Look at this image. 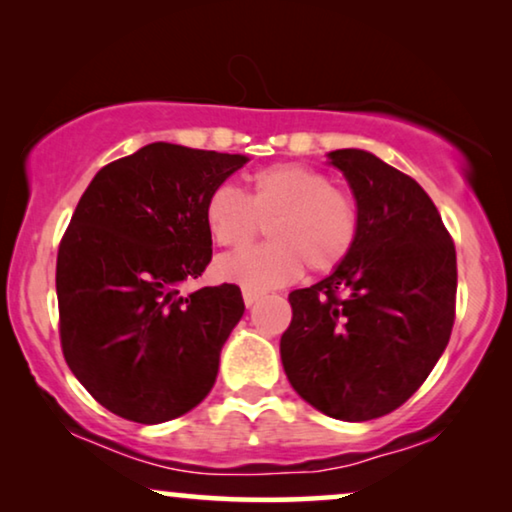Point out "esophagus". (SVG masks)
<instances>
[{"instance_id":"1","label":"esophagus","mask_w":512,"mask_h":512,"mask_svg":"<svg viewBox=\"0 0 512 512\" xmlns=\"http://www.w3.org/2000/svg\"><path fill=\"white\" fill-rule=\"evenodd\" d=\"M261 296H263V293L256 291V289H242V298H244V305H247V307L254 305Z\"/></svg>"}]
</instances>
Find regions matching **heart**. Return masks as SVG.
Wrapping results in <instances>:
<instances>
[{
  "mask_svg": "<svg viewBox=\"0 0 512 512\" xmlns=\"http://www.w3.org/2000/svg\"><path fill=\"white\" fill-rule=\"evenodd\" d=\"M268 223L270 244L216 261V272L244 289H275L296 282L305 265L328 275L356 247L361 216L354 198L328 174L300 163L263 167L249 177L244 195L235 186L212 188L205 226L219 247H244Z\"/></svg>",
  "mask_w": 512,
  "mask_h": 512,
  "instance_id": "heart-1",
  "label": "heart"
}]
</instances>
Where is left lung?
Instances as JSON below:
<instances>
[{
  "instance_id": "left-lung-1",
  "label": "left lung",
  "mask_w": 512,
  "mask_h": 512,
  "mask_svg": "<svg viewBox=\"0 0 512 512\" xmlns=\"http://www.w3.org/2000/svg\"><path fill=\"white\" fill-rule=\"evenodd\" d=\"M361 216L333 275L289 293L284 373L307 403L342 422L389 415L445 352L457 310V251L422 186L373 153H328Z\"/></svg>"
}]
</instances>
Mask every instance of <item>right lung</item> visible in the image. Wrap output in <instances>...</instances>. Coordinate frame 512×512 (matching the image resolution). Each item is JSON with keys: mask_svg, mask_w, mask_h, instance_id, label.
I'll use <instances>...</instances> for the list:
<instances>
[{"mask_svg": "<svg viewBox=\"0 0 512 512\" xmlns=\"http://www.w3.org/2000/svg\"><path fill=\"white\" fill-rule=\"evenodd\" d=\"M244 156L156 142L104 165L60 240V345L88 394L114 415L160 424L214 387L244 312L240 286L181 296L212 261L205 200Z\"/></svg>", "mask_w": 512, "mask_h": 512, "instance_id": "right-lung-1", "label": "right lung"}]
</instances>
